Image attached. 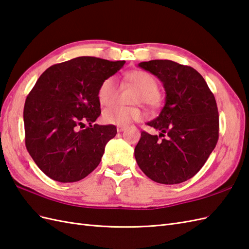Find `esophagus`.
<instances>
[{
    "label": "esophagus",
    "mask_w": 249,
    "mask_h": 249,
    "mask_svg": "<svg viewBox=\"0 0 249 249\" xmlns=\"http://www.w3.org/2000/svg\"><path fill=\"white\" fill-rule=\"evenodd\" d=\"M126 129V126H117V130L118 132H122Z\"/></svg>",
    "instance_id": "34e87169"
}]
</instances>
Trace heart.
<instances>
[{
    "label": "heart",
    "instance_id": "1",
    "mask_svg": "<svg viewBox=\"0 0 249 249\" xmlns=\"http://www.w3.org/2000/svg\"><path fill=\"white\" fill-rule=\"evenodd\" d=\"M126 80L138 88L135 101L143 102L148 105H157L161 101V93L158 90V82L151 73L144 70H135L126 75ZM119 86L114 76L106 78L98 89V100L102 105H108L117 99ZM142 118V111L137 107L112 104L102 112L104 123L126 126L133 121Z\"/></svg>",
    "mask_w": 249,
    "mask_h": 249
}]
</instances>
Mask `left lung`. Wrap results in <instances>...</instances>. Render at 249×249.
Returning <instances> with one entry per match:
<instances>
[{
    "instance_id": "obj_1",
    "label": "left lung",
    "mask_w": 249,
    "mask_h": 249,
    "mask_svg": "<svg viewBox=\"0 0 249 249\" xmlns=\"http://www.w3.org/2000/svg\"><path fill=\"white\" fill-rule=\"evenodd\" d=\"M163 83L165 105L148 126L160 136L142 131L135 148L139 167L161 184H179L193 178L207 161L219 139L215 99L203 76L190 66L169 60L139 63ZM167 138L160 140V136Z\"/></svg>"
}]
</instances>
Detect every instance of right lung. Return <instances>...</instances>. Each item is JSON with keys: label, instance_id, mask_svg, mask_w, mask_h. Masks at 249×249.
I'll return each instance as SVG.
<instances>
[{"label": "right lung", "instance_id": "right-lung-1", "mask_svg": "<svg viewBox=\"0 0 249 249\" xmlns=\"http://www.w3.org/2000/svg\"><path fill=\"white\" fill-rule=\"evenodd\" d=\"M124 64L79 56L50 66L37 79L24 106L25 144L50 179L72 183L98 167L117 135L114 125L93 124L101 114L98 89ZM85 122L89 126L83 130Z\"/></svg>", "mask_w": 249, "mask_h": 249}]
</instances>
